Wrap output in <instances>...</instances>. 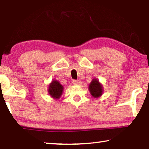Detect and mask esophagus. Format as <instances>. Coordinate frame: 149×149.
<instances>
[{"mask_svg":"<svg viewBox=\"0 0 149 149\" xmlns=\"http://www.w3.org/2000/svg\"><path fill=\"white\" fill-rule=\"evenodd\" d=\"M72 83H73V84H74V85H77V84H79L80 82H79V80L74 79L72 81Z\"/></svg>","mask_w":149,"mask_h":149,"instance_id":"esophagus-1","label":"esophagus"}]
</instances>
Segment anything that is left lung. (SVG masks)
I'll return each instance as SVG.
<instances>
[{
  "label": "left lung",
  "instance_id": "8db88e82",
  "mask_svg": "<svg viewBox=\"0 0 149 149\" xmlns=\"http://www.w3.org/2000/svg\"><path fill=\"white\" fill-rule=\"evenodd\" d=\"M89 89L90 91L91 94L93 97L95 98L100 97L102 94V87L100 85L99 81L97 79H93L89 87Z\"/></svg>",
  "mask_w": 149,
  "mask_h": 149
}]
</instances>
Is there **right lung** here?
<instances>
[{
    "mask_svg": "<svg viewBox=\"0 0 149 149\" xmlns=\"http://www.w3.org/2000/svg\"><path fill=\"white\" fill-rule=\"evenodd\" d=\"M63 86L56 80L52 81L49 87V95L54 99H58L62 94Z\"/></svg>",
    "mask_w": 149,
    "mask_h": 149,
    "instance_id": "add662e5",
    "label": "right lung"
}]
</instances>
